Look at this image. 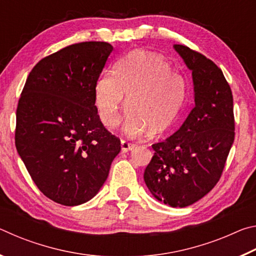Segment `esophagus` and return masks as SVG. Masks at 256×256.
Instances as JSON below:
<instances>
[{"label":"esophagus","instance_id":"1","mask_svg":"<svg viewBox=\"0 0 256 256\" xmlns=\"http://www.w3.org/2000/svg\"><path fill=\"white\" fill-rule=\"evenodd\" d=\"M136 144H130V142H126L122 140V142H120V148H122V151L123 152H128V151L133 150L134 148H136Z\"/></svg>","mask_w":256,"mask_h":256}]
</instances>
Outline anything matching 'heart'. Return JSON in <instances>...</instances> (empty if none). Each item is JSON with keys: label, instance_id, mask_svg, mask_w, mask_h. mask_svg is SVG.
Wrapping results in <instances>:
<instances>
[{"label": "heart", "instance_id": "obj_1", "mask_svg": "<svg viewBox=\"0 0 256 256\" xmlns=\"http://www.w3.org/2000/svg\"><path fill=\"white\" fill-rule=\"evenodd\" d=\"M125 94L130 108L123 131L138 138L146 131L156 136L170 128L183 106L186 88L183 76L172 71L166 60L138 52L123 60L115 73H105L97 82L94 102L107 128L118 125Z\"/></svg>", "mask_w": 256, "mask_h": 256}]
</instances>
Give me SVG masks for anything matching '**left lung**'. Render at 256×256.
Listing matches in <instances>:
<instances>
[{
    "label": "left lung",
    "mask_w": 256,
    "mask_h": 256,
    "mask_svg": "<svg viewBox=\"0 0 256 256\" xmlns=\"http://www.w3.org/2000/svg\"><path fill=\"white\" fill-rule=\"evenodd\" d=\"M190 71L196 107L170 138L152 144L146 188L172 208L193 204L220 180L235 138L232 94L224 73L204 55L174 45Z\"/></svg>",
    "instance_id": "1"
}]
</instances>
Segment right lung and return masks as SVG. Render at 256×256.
Segmentation results:
<instances>
[{"label": "right lung", "instance_id": "1", "mask_svg": "<svg viewBox=\"0 0 256 256\" xmlns=\"http://www.w3.org/2000/svg\"><path fill=\"white\" fill-rule=\"evenodd\" d=\"M112 50L105 42L64 47L34 66L21 92L16 150L40 192L60 204L79 206L96 196L120 151L94 105Z\"/></svg>", "mask_w": 256, "mask_h": 256}]
</instances>
